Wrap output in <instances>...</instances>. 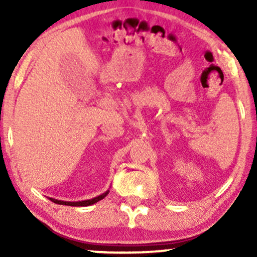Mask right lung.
Returning a JSON list of instances; mask_svg holds the SVG:
<instances>
[{
  "mask_svg": "<svg viewBox=\"0 0 257 257\" xmlns=\"http://www.w3.org/2000/svg\"><path fill=\"white\" fill-rule=\"evenodd\" d=\"M108 191L107 192L100 194V196L95 197V198L93 199H88V200H82V202H63V200H58V199H53L51 198L52 202L57 203V204H61V205H70V206H87V205H91L94 204V203L99 202V200H101L102 198H105L106 196H107Z\"/></svg>",
  "mask_w": 257,
  "mask_h": 257,
  "instance_id": "1",
  "label": "right lung"
}]
</instances>
